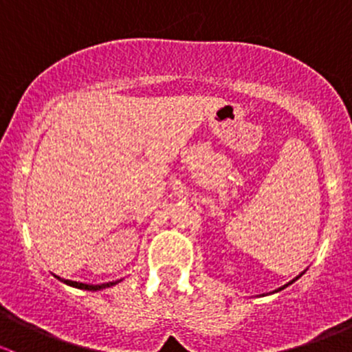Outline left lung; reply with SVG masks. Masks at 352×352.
I'll return each instance as SVG.
<instances>
[{
  "instance_id": "8db88e82",
  "label": "left lung",
  "mask_w": 352,
  "mask_h": 352,
  "mask_svg": "<svg viewBox=\"0 0 352 352\" xmlns=\"http://www.w3.org/2000/svg\"><path fill=\"white\" fill-rule=\"evenodd\" d=\"M305 274V271L303 272H301V274L300 276H296V278H294L293 279V281H289V283H287V285H285V286H281V287H279V289H276V293H278V291H281V289H285V287H287V286H289V285H293V283L294 281H296V279H300L301 278V276H303Z\"/></svg>"
}]
</instances>
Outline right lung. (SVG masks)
Instances as JSON below:
<instances>
[{
    "instance_id": "right-lung-1",
    "label": "right lung",
    "mask_w": 352,
    "mask_h": 352,
    "mask_svg": "<svg viewBox=\"0 0 352 352\" xmlns=\"http://www.w3.org/2000/svg\"><path fill=\"white\" fill-rule=\"evenodd\" d=\"M56 278H58V276H56ZM58 279H61V278H58ZM63 283H65V285H67V286H73V287H78V289H87V291H100V289H105V287H110V286H113V285H117V283H120V279L119 281H112V283H104V285H85V283H76V281H69V279H61Z\"/></svg>"
}]
</instances>
